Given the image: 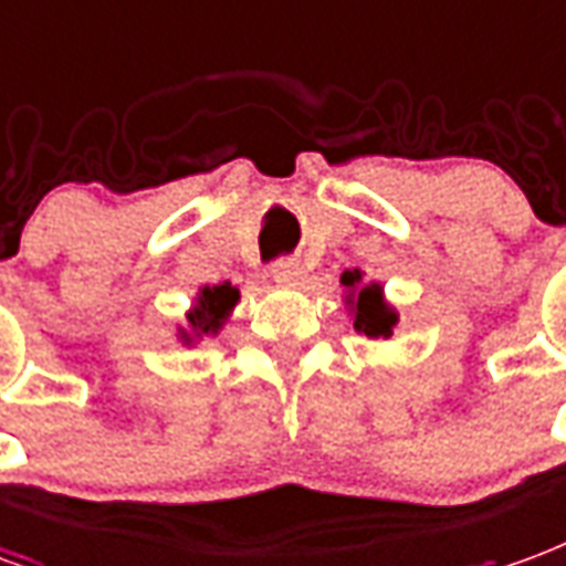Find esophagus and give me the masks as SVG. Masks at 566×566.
<instances>
[{
    "label": "esophagus",
    "instance_id": "1",
    "mask_svg": "<svg viewBox=\"0 0 566 566\" xmlns=\"http://www.w3.org/2000/svg\"><path fill=\"white\" fill-rule=\"evenodd\" d=\"M303 263L294 261V258H284V261H279L272 266V282L282 284V287H296V284L303 282Z\"/></svg>",
    "mask_w": 566,
    "mask_h": 566
}]
</instances>
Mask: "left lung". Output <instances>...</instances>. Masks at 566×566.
Listing matches in <instances>:
<instances>
[{"mask_svg": "<svg viewBox=\"0 0 566 566\" xmlns=\"http://www.w3.org/2000/svg\"><path fill=\"white\" fill-rule=\"evenodd\" d=\"M342 287H345V312L359 336L366 338H389L392 326L399 324L396 305L384 296V284L363 282V272L345 270L342 272Z\"/></svg>", "mask_w": 566, "mask_h": 566, "instance_id": "1", "label": "left lung"}]
</instances>
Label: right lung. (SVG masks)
<instances>
[{"instance_id":"add662e5","label":"right lung","mask_w":566,"mask_h":566,"mask_svg":"<svg viewBox=\"0 0 566 566\" xmlns=\"http://www.w3.org/2000/svg\"><path fill=\"white\" fill-rule=\"evenodd\" d=\"M237 303H240V287H233L230 282L203 284L186 312V324L177 326V338L186 347H195L203 338L219 336Z\"/></svg>"}]
</instances>
